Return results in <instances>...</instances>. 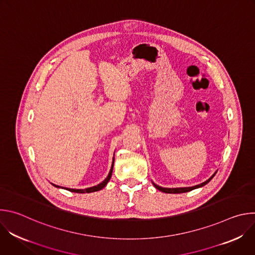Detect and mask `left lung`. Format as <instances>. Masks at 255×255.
Here are the masks:
<instances>
[{
  "instance_id": "left-lung-1",
  "label": "left lung",
  "mask_w": 255,
  "mask_h": 255,
  "mask_svg": "<svg viewBox=\"0 0 255 255\" xmlns=\"http://www.w3.org/2000/svg\"><path fill=\"white\" fill-rule=\"evenodd\" d=\"M216 172L217 171H215V173L209 178V179H207L206 181H204V183H202V184H200V185H197V186H194V187H188V188H173V189H168V188H162V187H159V186H157V185H155L154 183H152L153 184V186L155 187V189H157V190H159L160 192H163V193H166V194H180V193H187V192H190V191H193V190H195V189H198V188H202V187H204L205 185H207L209 181L215 176V174H216Z\"/></svg>"
}]
</instances>
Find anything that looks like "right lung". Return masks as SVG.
I'll return each instance as SVG.
<instances>
[{
    "mask_svg": "<svg viewBox=\"0 0 255 255\" xmlns=\"http://www.w3.org/2000/svg\"><path fill=\"white\" fill-rule=\"evenodd\" d=\"M114 157H113V162H112V166H111V169H110V171H109V174H108V176L102 181L101 184H99V185H97V186H95V187H92V188H88V189H85V190H76V189H68V188H66L65 190H67V191H69V192H74V193H79V194H85V193H93V192H98V191H100V190H102L103 188H105L106 187V185L108 184V181L110 180V178H111V176H112V172H113V166H114ZM53 185V184H52ZM55 188H60L59 186H56V185H53ZM61 189H63V188H61Z\"/></svg>",
    "mask_w": 255,
    "mask_h": 255,
    "instance_id": "right-lung-1",
    "label": "right lung"
}]
</instances>
